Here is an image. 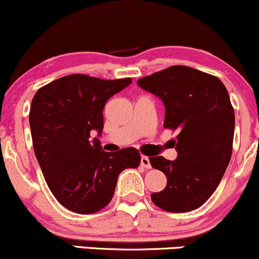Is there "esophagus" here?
Listing matches in <instances>:
<instances>
[{"mask_svg": "<svg viewBox=\"0 0 259 259\" xmlns=\"http://www.w3.org/2000/svg\"><path fill=\"white\" fill-rule=\"evenodd\" d=\"M141 165H142V167H144V168L150 169V168H151L150 158H148V157H146V156H142V157H141Z\"/></svg>", "mask_w": 259, "mask_h": 259, "instance_id": "34e87169", "label": "esophagus"}]
</instances>
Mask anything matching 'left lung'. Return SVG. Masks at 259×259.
<instances>
[{"instance_id":"8db88e82","label":"left lung","mask_w":259,"mask_h":259,"mask_svg":"<svg viewBox=\"0 0 259 259\" xmlns=\"http://www.w3.org/2000/svg\"><path fill=\"white\" fill-rule=\"evenodd\" d=\"M165 107V129L177 130L178 158L150 157L167 177L153 192L157 207L183 213L201 207L218 187L233 153L235 113L227 88L217 76L186 65H173L138 80Z\"/></svg>"}]
</instances>
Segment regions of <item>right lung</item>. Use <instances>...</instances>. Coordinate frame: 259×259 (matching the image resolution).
Returning a JSON list of instances; mask_svg holds the SVG:
<instances>
[{
    "label": "right lung",
    "mask_w": 259,
    "mask_h": 259,
    "mask_svg": "<svg viewBox=\"0 0 259 259\" xmlns=\"http://www.w3.org/2000/svg\"><path fill=\"white\" fill-rule=\"evenodd\" d=\"M130 82L72 74L38 89L31 101L35 156L53 196L72 212H99L111 202L121 171L140 165L136 148L105 152L99 139L90 140L102 134L107 101Z\"/></svg>",
    "instance_id": "obj_1"
}]
</instances>
